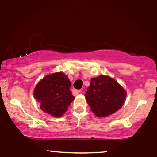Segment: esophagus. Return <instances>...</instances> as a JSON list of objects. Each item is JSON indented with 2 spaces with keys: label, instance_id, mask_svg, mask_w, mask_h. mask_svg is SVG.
<instances>
[{
  "label": "esophagus",
  "instance_id": "esophagus-1",
  "mask_svg": "<svg viewBox=\"0 0 157 157\" xmlns=\"http://www.w3.org/2000/svg\"><path fill=\"white\" fill-rule=\"evenodd\" d=\"M73 92L75 94H80L81 92V90H75L74 89L73 90Z\"/></svg>",
  "mask_w": 157,
  "mask_h": 157
}]
</instances>
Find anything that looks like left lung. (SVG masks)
Listing matches in <instances>:
<instances>
[{
    "label": "left lung",
    "mask_w": 157,
    "mask_h": 157,
    "mask_svg": "<svg viewBox=\"0 0 157 157\" xmlns=\"http://www.w3.org/2000/svg\"><path fill=\"white\" fill-rule=\"evenodd\" d=\"M85 97L92 112L98 117H104L123 105L126 91L113 78L100 75L91 78Z\"/></svg>",
    "instance_id": "1"
}]
</instances>
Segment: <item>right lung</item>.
Instances as JSON below:
<instances>
[{
	"instance_id": "add662e5",
	"label": "right lung",
	"mask_w": 157,
	"mask_h": 157,
	"mask_svg": "<svg viewBox=\"0 0 157 157\" xmlns=\"http://www.w3.org/2000/svg\"><path fill=\"white\" fill-rule=\"evenodd\" d=\"M71 82L63 72L51 74L43 78L34 90V97L40 109L54 117H60L75 100L70 91Z\"/></svg>"
}]
</instances>
